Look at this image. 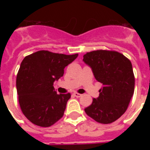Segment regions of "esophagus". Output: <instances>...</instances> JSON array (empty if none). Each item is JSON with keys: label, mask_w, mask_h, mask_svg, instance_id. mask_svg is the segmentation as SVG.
<instances>
[{"label": "esophagus", "mask_w": 150, "mask_h": 150, "mask_svg": "<svg viewBox=\"0 0 150 150\" xmlns=\"http://www.w3.org/2000/svg\"><path fill=\"white\" fill-rule=\"evenodd\" d=\"M73 95H74V96H75V97H80V96H81V94L77 93V92H74Z\"/></svg>", "instance_id": "1"}]
</instances>
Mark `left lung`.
I'll return each mask as SVG.
<instances>
[{
  "instance_id": "left-lung-1",
  "label": "left lung",
  "mask_w": 150,
  "mask_h": 150,
  "mask_svg": "<svg viewBox=\"0 0 150 150\" xmlns=\"http://www.w3.org/2000/svg\"><path fill=\"white\" fill-rule=\"evenodd\" d=\"M96 79L102 83L100 96L84 109L88 116L101 124H110L125 112L135 86L132 63L114 50H98L83 55Z\"/></svg>"
}]
</instances>
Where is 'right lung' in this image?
Masks as SVG:
<instances>
[{
  "mask_svg": "<svg viewBox=\"0 0 150 150\" xmlns=\"http://www.w3.org/2000/svg\"><path fill=\"white\" fill-rule=\"evenodd\" d=\"M78 57L39 50L25 57L17 75V91L21 112L40 127L53 125L64 114L71 94H57L54 82Z\"/></svg>",
  "mask_w": 150,
  "mask_h": 150,
  "instance_id": "1",
  "label": "right lung"
}]
</instances>
